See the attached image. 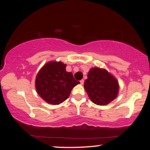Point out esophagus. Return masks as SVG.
<instances>
[{
    "label": "esophagus",
    "instance_id": "1",
    "mask_svg": "<svg viewBox=\"0 0 150 150\" xmlns=\"http://www.w3.org/2000/svg\"><path fill=\"white\" fill-rule=\"evenodd\" d=\"M80 84H81V85H83V84H84V82H85V80H81L80 81Z\"/></svg>",
    "mask_w": 150,
    "mask_h": 150
}]
</instances>
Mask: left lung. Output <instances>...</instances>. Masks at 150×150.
Listing matches in <instances>:
<instances>
[{
	"instance_id": "1",
	"label": "left lung",
	"mask_w": 150,
	"mask_h": 150,
	"mask_svg": "<svg viewBox=\"0 0 150 150\" xmlns=\"http://www.w3.org/2000/svg\"><path fill=\"white\" fill-rule=\"evenodd\" d=\"M84 87L92 102L97 105L108 104L117 97L118 92L116 78L99 68L89 70Z\"/></svg>"
}]
</instances>
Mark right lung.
<instances>
[{
  "mask_svg": "<svg viewBox=\"0 0 150 150\" xmlns=\"http://www.w3.org/2000/svg\"><path fill=\"white\" fill-rule=\"evenodd\" d=\"M66 65L61 62L46 63L37 74L36 89L41 97L49 104L58 105L66 100L79 81L72 73L65 70Z\"/></svg>",
  "mask_w": 150,
  "mask_h": 150,
  "instance_id": "obj_1",
  "label": "right lung"
}]
</instances>
